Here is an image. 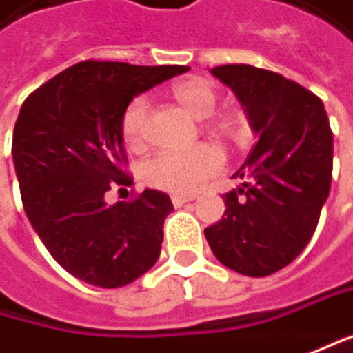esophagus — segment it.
Listing matches in <instances>:
<instances>
[{
	"label": "esophagus",
	"mask_w": 353,
	"mask_h": 353,
	"mask_svg": "<svg viewBox=\"0 0 353 353\" xmlns=\"http://www.w3.org/2000/svg\"><path fill=\"white\" fill-rule=\"evenodd\" d=\"M170 201H172V205H174V207H183L185 203L194 201V194H172V196H170Z\"/></svg>",
	"instance_id": "obj_1"
}]
</instances>
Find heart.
Masks as SVG:
<instances>
[{"mask_svg": "<svg viewBox=\"0 0 353 353\" xmlns=\"http://www.w3.org/2000/svg\"><path fill=\"white\" fill-rule=\"evenodd\" d=\"M172 96L176 102L192 114L194 118H209L216 108V92L214 88L201 80V78H187L176 82L172 88ZM146 116H148V102L146 98H134L120 120V132L122 140L128 148L139 150L146 142ZM207 128H211L221 139H235L237 137V124L233 118H216L207 122ZM223 166L221 152L211 144H201L190 150H163L150 157L142 164L140 174L142 181L148 187L170 192H189L194 190L205 179L213 176L214 172Z\"/></svg>", "mask_w": 353, "mask_h": 353, "instance_id": "heart-1", "label": "heart"}]
</instances>
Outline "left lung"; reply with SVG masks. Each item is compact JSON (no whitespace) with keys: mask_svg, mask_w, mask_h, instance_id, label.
Wrapping results in <instances>:
<instances>
[{"mask_svg":"<svg viewBox=\"0 0 353 353\" xmlns=\"http://www.w3.org/2000/svg\"><path fill=\"white\" fill-rule=\"evenodd\" d=\"M239 98L259 142L223 194L225 214L205 229L214 257L249 277L290 265L314 235L332 185L334 137L323 102L277 72L247 63L211 70Z\"/></svg>","mask_w":353,"mask_h":353,"instance_id":"1","label":"left lung"}]
</instances>
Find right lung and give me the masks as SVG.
Masks as SVG:
<instances>
[{"label":"right lung","mask_w":353,"mask_h":353,"mask_svg":"<svg viewBox=\"0 0 353 353\" xmlns=\"http://www.w3.org/2000/svg\"><path fill=\"white\" fill-rule=\"evenodd\" d=\"M189 70L86 60L21 104L12 154L23 211L50 255L90 285L124 288L161 255L168 194L146 189L116 205H106L104 194L132 185L120 132L126 106Z\"/></svg>","instance_id":"1"}]
</instances>
